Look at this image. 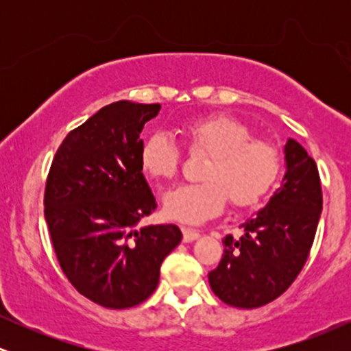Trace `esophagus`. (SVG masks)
Instances as JSON below:
<instances>
[{"mask_svg": "<svg viewBox=\"0 0 351 351\" xmlns=\"http://www.w3.org/2000/svg\"><path fill=\"white\" fill-rule=\"evenodd\" d=\"M181 231H183V241H184V243H191V241L198 239V237H199V232L196 231V229L181 228Z\"/></svg>", "mask_w": 351, "mask_h": 351, "instance_id": "34e87169", "label": "esophagus"}]
</instances>
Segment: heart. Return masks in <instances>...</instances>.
<instances>
[{"instance_id":"b5f03b06","label":"heart","mask_w":351,"mask_h":351,"mask_svg":"<svg viewBox=\"0 0 351 351\" xmlns=\"http://www.w3.org/2000/svg\"><path fill=\"white\" fill-rule=\"evenodd\" d=\"M191 150L209 153L199 183H188L168 191L165 213L184 223H201L226 206L251 208L271 191L282 171V153L267 138L252 136L239 120L209 115L183 127ZM181 152L167 132H155L140 147V167L152 180L175 178Z\"/></svg>"}]
</instances>
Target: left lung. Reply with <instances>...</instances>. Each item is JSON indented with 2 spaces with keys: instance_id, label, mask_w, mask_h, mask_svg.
<instances>
[{
  "instance_id": "1",
  "label": "left lung",
  "mask_w": 351,
  "mask_h": 351,
  "mask_svg": "<svg viewBox=\"0 0 351 351\" xmlns=\"http://www.w3.org/2000/svg\"><path fill=\"white\" fill-rule=\"evenodd\" d=\"M285 171L267 206L241 224L244 234L223 239L221 263L208 274L224 304L257 308L282 295L304 269L322 213L317 163L299 142L285 143Z\"/></svg>"
}]
</instances>
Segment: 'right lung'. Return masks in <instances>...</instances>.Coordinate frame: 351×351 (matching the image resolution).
<instances>
[{
    "instance_id": "obj_1",
    "label": "right lung",
    "mask_w": 351,
    "mask_h": 351,
    "mask_svg": "<svg viewBox=\"0 0 351 351\" xmlns=\"http://www.w3.org/2000/svg\"><path fill=\"white\" fill-rule=\"evenodd\" d=\"M160 108L128 100L102 107L67 134L47 175L44 217L60 269L106 308L147 300L183 237L175 224L136 229L156 208L140 167V134Z\"/></svg>"
}]
</instances>
